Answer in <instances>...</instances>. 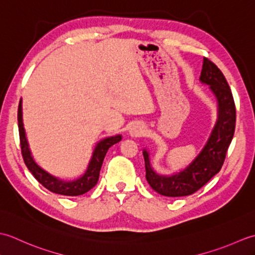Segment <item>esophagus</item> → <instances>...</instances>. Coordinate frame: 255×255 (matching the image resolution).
I'll list each match as a JSON object with an SVG mask.
<instances>
[{
  "label": "esophagus",
  "instance_id": "34e87169",
  "mask_svg": "<svg viewBox=\"0 0 255 255\" xmlns=\"http://www.w3.org/2000/svg\"><path fill=\"white\" fill-rule=\"evenodd\" d=\"M144 132H145V130L141 126H134V128H131V130H130V133L132 134V136H143Z\"/></svg>",
  "mask_w": 255,
  "mask_h": 255
}]
</instances>
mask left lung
Wrapping results in <instances>:
<instances>
[{
	"mask_svg": "<svg viewBox=\"0 0 255 255\" xmlns=\"http://www.w3.org/2000/svg\"><path fill=\"white\" fill-rule=\"evenodd\" d=\"M200 81L210 85L217 97L218 119L197 158L185 170L172 176L156 174L150 165L149 153L143 151L145 178L152 189L167 197L192 195L203 187L211 177L220 171L227 151L234 138L236 128V105L229 84L219 68L208 58H204Z\"/></svg>",
	"mask_w": 255,
	"mask_h": 255,
	"instance_id": "left-lung-1",
	"label": "left lung"
}]
</instances>
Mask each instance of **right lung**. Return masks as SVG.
Segmentation results:
<instances>
[{
  "label": "right lung",
  "mask_w": 255,
  "mask_h": 255,
  "mask_svg": "<svg viewBox=\"0 0 255 255\" xmlns=\"http://www.w3.org/2000/svg\"><path fill=\"white\" fill-rule=\"evenodd\" d=\"M17 119H18V131H19V142H20V150L21 155L26 166L36 180L39 182L42 186L46 187L48 191L52 193H56L59 195H64V196H79L86 192H89L91 188H93L97 181H99L100 171L103 164V161L106 155L107 150L110 149L113 144L119 142L122 140V136H115L110 137L101 142L97 143L96 148L93 152V156L90 161V164L88 166V170L84 173L83 176L72 182H64L59 180V178L48 174L42 169L38 166L34 159L31 158L30 151L28 148V143H27V139L25 136V130L23 127V118H21V101L18 105V113H17Z\"/></svg>",
  "instance_id": "1"
}]
</instances>
